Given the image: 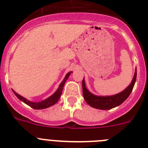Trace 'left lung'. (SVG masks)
Segmentation results:
<instances>
[{"label": "left lung", "mask_w": 148, "mask_h": 148, "mask_svg": "<svg viewBox=\"0 0 148 148\" xmlns=\"http://www.w3.org/2000/svg\"><path fill=\"white\" fill-rule=\"evenodd\" d=\"M136 80V70L135 72L134 76L131 83L125 90L118 94L110 96H98L95 95L89 91L87 89L84 82V78L82 81V89H83V95L86 102L91 106L92 108L99 110H110L114 108L117 106H119L122 104L128 98V96L131 93L134 84Z\"/></svg>", "instance_id": "1"}]
</instances>
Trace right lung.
<instances>
[{
  "instance_id": "obj_1",
  "label": "right lung",
  "mask_w": 148,
  "mask_h": 148,
  "mask_svg": "<svg viewBox=\"0 0 148 148\" xmlns=\"http://www.w3.org/2000/svg\"><path fill=\"white\" fill-rule=\"evenodd\" d=\"M71 73L72 72H70V73H68L67 74H66V76H65V78H64V80H63L62 82L60 84V85H59V87H58V90H56V92H55L53 95H52L50 97L47 98V99H45V100L41 101H40V102H32V101H30L26 99L25 98H23V96L20 95L19 94L16 93L15 91H13V92L15 93V95H16L17 97L20 99L21 101H22L23 102H24L25 104H27V105H29V107H31L32 108H33V109H35V110L45 109V108H49V107H51V106L54 105L55 104H56V103L58 102V100H59V99L61 98V93H62V90H63V87H64V85L65 82H66V81L67 80V78H69V76H70V73Z\"/></svg>"
}]
</instances>
